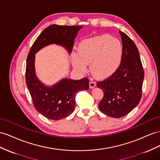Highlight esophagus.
I'll use <instances>...</instances> for the list:
<instances>
[{
    "label": "esophagus",
    "instance_id": "1",
    "mask_svg": "<svg viewBox=\"0 0 160 160\" xmlns=\"http://www.w3.org/2000/svg\"><path fill=\"white\" fill-rule=\"evenodd\" d=\"M95 86H96V83L95 82L90 81V82H89V87H90V88H93V87H95Z\"/></svg>",
    "mask_w": 160,
    "mask_h": 160
}]
</instances>
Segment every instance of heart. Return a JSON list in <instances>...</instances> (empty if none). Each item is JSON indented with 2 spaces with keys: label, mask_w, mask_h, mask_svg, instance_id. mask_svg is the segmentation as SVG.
<instances>
[{
  "label": "heart",
  "mask_w": 160,
  "mask_h": 160,
  "mask_svg": "<svg viewBox=\"0 0 160 160\" xmlns=\"http://www.w3.org/2000/svg\"><path fill=\"white\" fill-rule=\"evenodd\" d=\"M123 55L121 42L109 35H101L86 39L79 44L77 55L73 53V68L80 72L90 70L97 78L104 79L111 76L120 67Z\"/></svg>",
  "instance_id": "heart-1"
}]
</instances>
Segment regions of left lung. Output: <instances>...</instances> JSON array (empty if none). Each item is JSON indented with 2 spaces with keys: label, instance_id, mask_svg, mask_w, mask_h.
<instances>
[{
  "label": "left lung",
  "instance_id": "1",
  "mask_svg": "<svg viewBox=\"0 0 160 160\" xmlns=\"http://www.w3.org/2000/svg\"><path fill=\"white\" fill-rule=\"evenodd\" d=\"M120 33L123 47L120 67L113 75L97 82L103 92L99 109L116 118L127 115L140 102L144 79V69L136 44L124 32Z\"/></svg>",
  "mask_w": 160,
  "mask_h": 160
}]
</instances>
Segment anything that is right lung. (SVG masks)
Here are the masks:
<instances>
[{"label":"right lung","mask_w":160,"mask_h":160,"mask_svg":"<svg viewBox=\"0 0 160 160\" xmlns=\"http://www.w3.org/2000/svg\"><path fill=\"white\" fill-rule=\"evenodd\" d=\"M82 26L51 25L47 27L32 44L26 60V82L35 109L52 120L69 116L74 110L78 92L89 88V80L65 78L52 87H47L38 80L34 70L35 53L48 44L55 43L71 52L74 39Z\"/></svg>","instance_id":"add662e5"}]
</instances>
